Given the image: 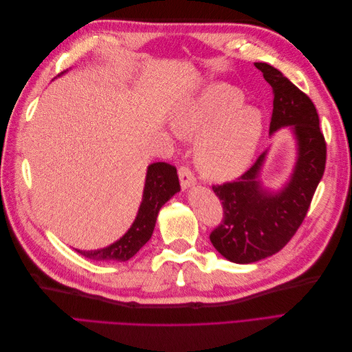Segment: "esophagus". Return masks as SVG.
I'll return each instance as SVG.
<instances>
[{
    "mask_svg": "<svg viewBox=\"0 0 352 352\" xmlns=\"http://www.w3.org/2000/svg\"><path fill=\"white\" fill-rule=\"evenodd\" d=\"M179 180H180V186H182L184 190L192 188L195 185V182H197L194 173L190 172V170L188 167H185V166H182V167L179 168Z\"/></svg>",
    "mask_w": 352,
    "mask_h": 352,
    "instance_id": "34e87169",
    "label": "esophagus"
}]
</instances>
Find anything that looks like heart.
<instances>
[{"mask_svg":"<svg viewBox=\"0 0 352 352\" xmlns=\"http://www.w3.org/2000/svg\"><path fill=\"white\" fill-rule=\"evenodd\" d=\"M242 94L228 85H212L175 110L176 133L198 138L195 164L199 173L214 182L242 175L257 153L263 136V116L242 107Z\"/></svg>","mask_w":352,"mask_h":352,"instance_id":"b5f03b06","label":"heart"}]
</instances>
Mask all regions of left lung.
Segmentation results:
<instances>
[{"instance_id":"obj_1","label":"left lung","mask_w":352,"mask_h":352,"mask_svg":"<svg viewBox=\"0 0 352 352\" xmlns=\"http://www.w3.org/2000/svg\"><path fill=\"white\" fill-rule=\"evenodd\" d=\"M273 89L270 136L289 127L296 157L289 179L279 189L265 188L261 170L267 153L236 182L212 186L225 217L210 241L223 257L250 264L279 252L291 241L307 214L326 164V142L313 101L282 72L267 63H255Z\"/></svg>"}]
</instances>
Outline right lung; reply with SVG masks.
Masks as SVG:
<instances>
[{"label": "right lung", "instance_id": "add662e5", "mask_svg": "<svg viewBox=\"0 0 352 352\" xmlns=\"http://www.w3.org/2000/svg\"><path fill=\"white\" fill-rule=\"evenodd\" d=\"M180 190L176 167L167 163H153L146 167L145 186L141 206L124 235L101 250H76L87 258L95 261H127L151 239L158 211Z\"/></svg>", "mask_w": 352, "mask_h": 352}]
</instances>
